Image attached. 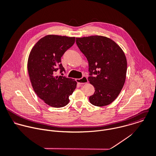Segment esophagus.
Here are the masks:
<instances>
[{
	"label": "esophagus",
	"instance_id": "34e87169",
	"mask_svg": "<svg viewBox=\"0 0 156 156\" xmlns=\"http://www.w3.org/2000/svg\"><path fill=\"white\" fill-rule=\"evenodd\" d=\"M76 82L78 84H85L88 82V80L86 76H83L81 78L76 79Z\"/></svg>",
	"mask_w": 156,
	"mask_h": 156
}]
</instances>
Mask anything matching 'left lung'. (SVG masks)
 Listing matches in <instances>:
<instances>
[{
	"mask_svg": "<svg viewBox=\"0 0 156 156\" xmlns=\"http://www.w3.org/2000/svg\"><path fill=\"white\" fill-rule=\"evenodd\" d=\"M76 42L89 62L88 80L95 90L89 97L90 103L99 107L111 104L126 80L127 60L124 51L113 40L103 36L76 37Z\"/></svg>",
	"mask_w": 156,
	"mask_h": 156,
	"instance_id": "8db88e82",
	"label": "left lung"
}]
</instances>
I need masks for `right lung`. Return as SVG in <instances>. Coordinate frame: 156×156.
<instances>
[{
    "label": "right lung",
    "mask_w": 156,
    "mask_h": 156,
    "mask_svg": "<svg viewBox=\"0 0 156 156\" xmlns=\"http://www.w3.org/2000/svg\"><path fill=\"white\" fill-rule=\"evenodd\" d=\"M75 37L48 34L33 47L28 56L27 69L33 89L47 105L62 108L69 103V96L76 89L74 79L56 75L64 70L61 58L75 43Z\"/></svg>",
    "instance_id": "1"
}]
</instances>
